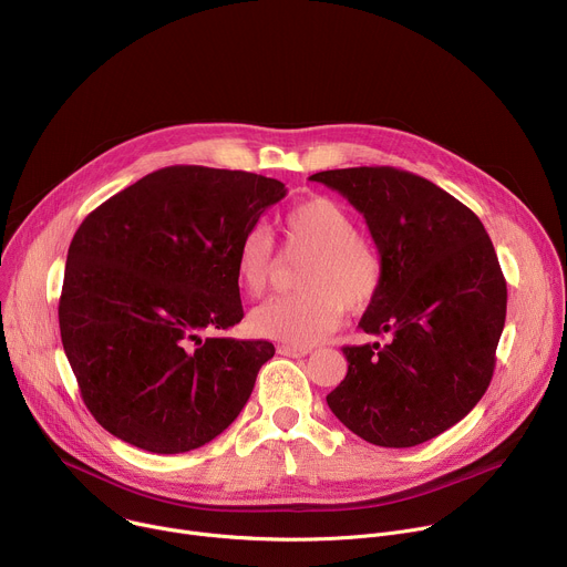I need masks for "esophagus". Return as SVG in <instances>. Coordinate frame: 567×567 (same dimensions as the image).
<instances>
[{"mask_svg": "<svg viewBox=\"0 0 567 567\" xmlns=\"http://www.w3.org/2000/svg\"><path fill=\"white\" fill-rule=\"evenodd\" d=\"M309 352H311L309 348H298V346H280V348H278V354H282V357H291V359L307 357Z\"/></svg>", "mask_w": 567, "mask_h": 567, "instance_id": "1", "label": "esophagus"}]
</instances>
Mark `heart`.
Returning a JSON list of instances; mask_svg holds the SVG:
<instances>
[{
	"label": "heart",
	"instance_id": "1",
	"mask_svg": "<svg viewBox=\"0 0 567 567\" xmlns=\"http://www.w3.org/2000/svg\"><path fill=\"white\" fill-rule=\"evenodd\" d=\"M282 245L289 258H307L298 293L262 302L249 316L254 334L289 346H313L334 332L346 311L368 309L381 293L385 260L374 241L357 233L352 213L330 199L309 197L287 210ZM276 247L262 226H254L235 251V278L258 298L271 285Z\"/></svg>",
	"mask_w": 567,
	"mask_h": 567
}]
</instances>
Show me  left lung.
Here are the masks:
<instances>
[{
    "label": "left lung",
    "mask_w": 567,
    "mask_h": 567,
    "mask_svg": "<svg viewBox=\"0 0 567 567\" xmlns=\"http://www.w3.org/2000/svg\"><path fill=\"white\" fill-rule=\"evenodd\" d=\"M368 221L385 260L359 328L390 343L346 346V379L328 394L359 437L406 449L437 437L482 399L496 368L507 282L477 215L433 182L390 166L309 177Z\"/></svg>",
    "instance_id": "left-lung-1"
}]
</instances>
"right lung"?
<instances>
[{
  "mask_svg": "<svg viewBox=\"0 0 567 567\" xmlns=\"http://www.w3.org/2000/svg\"><path fill=\"white\" fill-rule=\"evenodd\" d=\"M278 179L171 166L78 226L58 305L64 354L94 420L150 453L215 440L245 409L269 341L202 339L241 320L235 251L280 202Z\"/></svg>",
  "mask_w": 567,
  "mask_h": 567,
  "instance_id": "right-lung-1",
  "label": "right lung"
}]
</instances>
